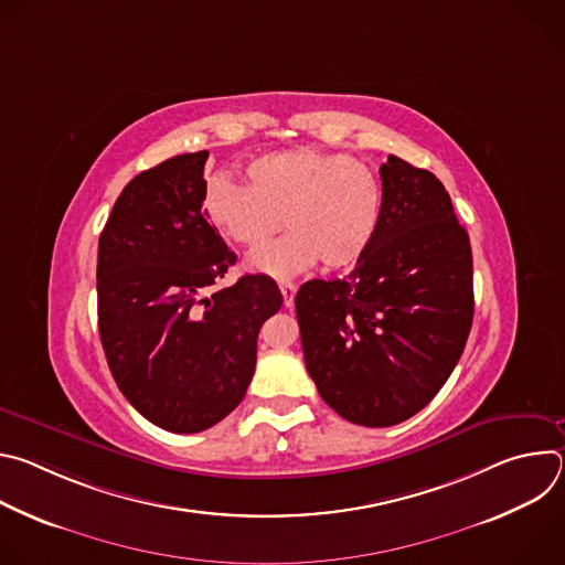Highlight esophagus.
<instances>
[{"mask_svg": "<svg viewBox=\"0 0 565 565\" xmlns=\"http://www.w3.org/2000/svg\"><path fill=\"white\" fill-rule=\"evenodd\" d=\"M279 288H281V295H284V303L292 306L295 295H297V286L290 284V281H279Z\"/></svg>", "mask_w": 565, "mask_h": 565, "instance_id": "1", "label": "esophagus"}]
</instances>
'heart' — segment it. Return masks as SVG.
I'll use <instances>...</instances> for the list:
<instances>
[{
    "label": "heart",
    "mask_w": 565,
    "mask_h": 565,
    "mask_svg": "<svg viewBox=\"0 0 565 565\" xmlns=\"http://www.w3.org/2000/svg\"><path fill=\"white\" fill-rule=\"evenodd\" d=\"M248 185L216 177L205 214L232 244L257 253L284 227L288 236L248 262L270 277H290L321 262L327 270L355 264L375 236L382 212L377 177L347 153L286 149L255 158Z\"/></svg>",
    "instance_id": "1"
}]
</instances>
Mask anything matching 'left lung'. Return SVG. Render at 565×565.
Wrapping results in <instances>:
<instances>
[{"instance_id": "obj_1", "label": "left lung", "mask_w": 565, "mask_h": 565, "mask_svg": "<svg viewBox=\"0 0 565 565\" xmlns=\"http://www.w3.org/2000/svg\"><path fill=\"white\" fill-rule=\"evenodd\" d=\"M375 236L344 279L306 281L297 321L327 405L362 427L425 409L458 364L473 319V266L445 185L388 156Z\"/></svg>"}]
</instances>
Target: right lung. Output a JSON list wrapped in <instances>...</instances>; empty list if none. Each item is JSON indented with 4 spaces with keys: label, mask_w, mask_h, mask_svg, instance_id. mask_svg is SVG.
<instances>
[{
    "label": "right lung",
    "mask_w": 565,
    "mask_h": 565,
    "mask_svg": "<svg viewBox=\"0 0 565 565\" xmlns=\"http://www.w3.org/2000/svg\"><path fill=\"white\" fill-rule=\"evenodd\" d=\"M207 151L140 172L98 244V329L111 375L156 427L196 434L244 399L264 321L281 308L266 275L227 288L236 262L203 210Z\"/></svg>",
    "instance_id": "1"
}]
</instances>
